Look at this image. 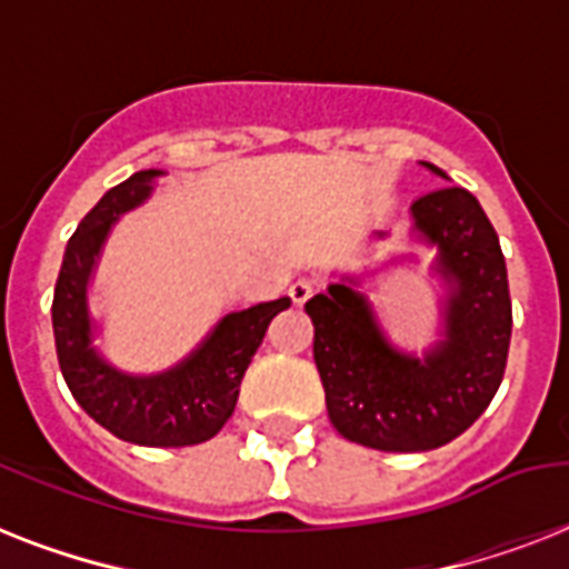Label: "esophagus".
I'll return each mask as SVG.
<instances>
[{
  "label": "esophagus",
  "instance_id": "34e87169",
  "mask_svg": "<svg viewBox=\"0 0 569 569\" xmlns=\"http://www.w3.org/2000/svg\"><path fill=\"white\" fill-rule=\"evenodd\" d=\"M312 292H316V286H312L310 280H295V283L289 286V298H292L295 307H301V303L310 301Z\"/></svg>",
  "mask_w": 569,
  "mask_h": 569
}]
</instances>
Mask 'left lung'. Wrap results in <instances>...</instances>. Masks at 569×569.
<instances>
[{
	"label": "left lung",
	"instance_id": "8db88e82",
	"mask_svg": "<svg viewBox=\"0 0 569 569\" xmlns=\"http://www.w3.org/2000/svg\"><path fill=\"white\" fill-rule=\"evenodd\" d=\"M410 218L416 241L437 248L431 268L446 286L437 346L422 357L392 346L357 289L360 277L328 283L303 303L330 422L378 451H431L460 437L493 401L511 346L508 268L481 203L460 186H442L419 197Z\"/></svg>",
	"mask_w": 569,
	"mask_h": 569
}]
</instances>
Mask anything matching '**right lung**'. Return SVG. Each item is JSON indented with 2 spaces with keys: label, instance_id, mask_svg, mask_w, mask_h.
I'll use <instances>...</instances> for the list:
<instances>
[{
  "label": "right lung",
  "instance_id": "add662e5",
  "mask_svg": "<svg viewBox=\"0 0 569 569\" xmlns=\"http://www.w3.org/2000/svg\"><path fill=\"white\" fill-rule=\"evenodd\" d=\"M164 171H138L100 197L67 241L52 298L58 366L67 387L84 413L106 431L136 446L180 449L212 440L239 401L241 378L250 357L262 346L268 325L289 307V298L227 312L200 346L180 363L156 375H132L118 369L93 346L97 321L91 316L88 289L102 244L120 214L132 212Z\"/></svg>",
  "mask_w": 569,
  "mask_h": 569
}]
</instances>
